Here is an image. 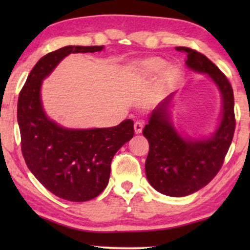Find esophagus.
I'll list each match as a JSON object with an SVG mask.
<instances>
[{
	"label": "esophagus",
	"mask_w": 250,
	"mask_h": 250,
	"mask_svg": "<svg viewBox=\"0 0 250 250\" xmlns=\"http://www.w3.org/2000/svg\"><path fill=\"white\" fill-rule=\"evenodd\" d=\"M143 126H145V122H142V121H136L134 123V132H135V134H140V133L142 132Z\"/></svg>",
	"instance_id": "esophagus-1"
}]
</instances>
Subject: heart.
Returning <instances> with one entry per match:
<instances>
[{
  "label": "heart",
  "mask_w": 250,
  "mask_h": 250,
  "mask_svg": "<svg viewBox=\"0 0 250 250\" xmlns=\"http://www.w3.org/2000/svg\"><path fill=\"white\" fill-rule=\"evenodd\" d=\"M166 66V61L160 59L158 57L146 58L141 61H139L135 64V73L138 76H150V75L158 74Z\"/></svg>",
  "instance_id": "b5f03b06"
}]
</instances>
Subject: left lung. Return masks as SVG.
Listing matches in <instances>:
<instances>
[{
	"instance_id": "8db88e82",
	"label": "left lung",
	"mask_w": 250,
	"mask_h": 250,
	"mask_svg": "<svg viewBox=\"0 0 250 250\" xmlns=\"http://www.w3.org/2000/svg\"><path fill=\"white\" fill-rule=\"evenodd\" d=\"M187 56L186 64L205 74L215 84L222 99L220 121L208 136L182 134L172 117L174 92L150 114L143 135L149 142L146 176L153 189L169 197H186L207 186L222 167L235 127L233 90L225 75L204 54L189 47H175Z\"/></svg>"
}]
</instances>
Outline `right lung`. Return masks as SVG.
I'll return each mask as SVG.
<instances>
[{
  "mask_svg": "<svg viewBox=\"0 0 250 250\" xmlns=\"http://www.w3.org/2000/svg\"><path fill=\"white\" fill-rule=\"evenodd\" d=\"M101 46L68 45L41 58L18 99L17 118L23 158L44 188L68 201L91 200L107 187L115 153L134 135V123L114 127L70 128L49 118L42 102V84L70 53H93Z\"/></svg>",
  "mask_w": 250,
  "mask_h": 250,
  "instance_id": "add662e5",
  "label": "right lung"
}]
</instances>
